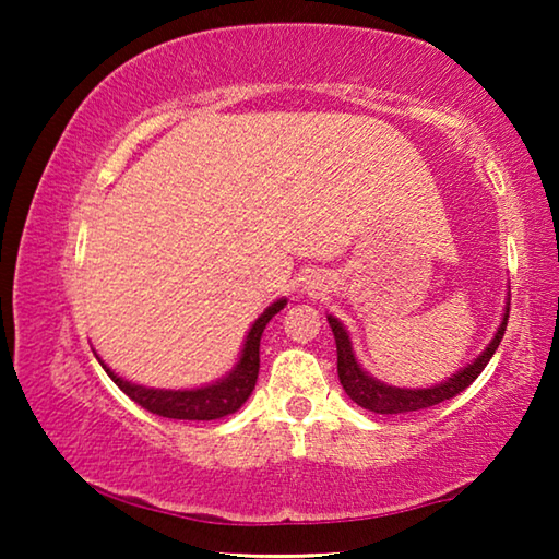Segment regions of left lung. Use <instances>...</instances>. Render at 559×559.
Instances as JSON below:
<instances>
[{"label":"left lung","mask_w":559,"mask_h":559,"mask_svg":"<svg viewBox=\"0 0 559 559\" xmlns=\"http://www.w3.org/2000/svg\"><path fill=\"white\" fill-rule=\"evenodd\" d=\"M508 306H506L503 320H500L498 325V333L493 335V340H490V345L484 349V353L473 359L471 365L463 367V370L451 374L447 382H441L437 386H427V390H402V386H390L380 380H374V377L370 372H365L355 359L353 343H349V335L343 328V323H340L337 318L328 316V323L333 328L335 345H337L340 384H343V390L347 392L349 400L374 414H406V412H419V409H427V406L447 402L451 396H456L459 392L466 390V386L476 380V377L484 372V367L490 362V357H493L506 333Z\"/></svg>","instance_id":"left-lung-1"}]
</instances>
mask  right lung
Listing matches in <instances>:
<instances>
[{"label":"right lung","mask_w":559,"mask_h":559,"mask_svg":"<svg viewBox=\"0 0 559 559\" xmlns=\"http://www.w3.org/2000/svg\"><path fill=\"white\" fill-rule=\"evenodd\" d=\"M286 298L263 310L257 323L251 325L249 335H246V343L241 349L239 362H236L234 370L224 377V380L200 386V390H153V386L132 384L122 380L116 372L103 365V370L116 382L122 392H126L132 402H138L143 409L165 416V419H189V421H212L222 419L226 414H234L241 409V404L249 400L253 386L259 380V347H261V335L263 328L269 325V320L281 313L283 306H286Z\"/></svg>","instance_id":"obj_1"}]
</instances>
